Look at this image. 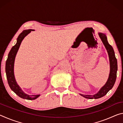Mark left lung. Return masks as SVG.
I'll return each mask as SVG.
<instances>
[{"label": "left lung", "mask_w": 123, "mask_h": 123, "mask_svg": "<svg viewBox=\"0 0 123 123\" xmlns=\"http://www.w3.org/2000/svg\"><path fill=\"white\" fill-rule=\"evenodd\" d=\"M99 36L105 46L106 49L109 55V61H110V74L107 80L106 84L101 87L100 89L94 95H86L80 94L83 97L87 99H98L103 97L107 94L108 92L112 88L114 84H115L117 78V72L118 69L117 60L115 56L113 48L110 45L107 41V36L105 34L101 32H98Z\"/></svg>", "instance_id": "8db88e82"}]
</instances>
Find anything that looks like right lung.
<instances>
[{"mask_svg": "<svg viewBox=\"0 0 123 123\" xmlns=\"http://www.w3.org/2000/svg\"><path fill=\"white\" fill-rule=\"evenodd\" d=\"M31 31H34V30H32V29L25 30L20 33V34L18 36L17 39L16 44L13 47H12L11 50L9 52L5 65V72L6 74L8 84H9L11 90L13 91L18 96H19L21 98L31 100L37 99V98L40 96V94L29 95L25 93L22 91L21 88L16 82L14 74V64L16 56L22 41L23 40L25 37H26L29 34H30Z\"/></svg>", "mask_w": 123, "mask_h": 123, "instance_id": "right-lung-1", "label": "right lung"}]
</instances>
